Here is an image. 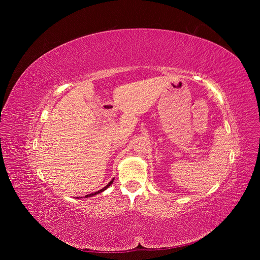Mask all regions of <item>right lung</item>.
<instances>
[{
  "label": "right lung",
  "instance_id": "add662e5",
  "mask_svg": "<svg viewBox=\"0 0 260 260\" xmlns=\"http://www.w3.org/2000/svg\"><path fill=\"white\" fill-rule=\"evenodd\" d=\"M113 180H114V179H113ZM113 180H112V181H110V182L108 183V185H107V186H105V187H104V188H102L101 190H99V191H96V192H93V193H90V194L86 196V198H88V197H93V196H95V194H98V193H101V192H103L104 190H106V189H107V188H108V187L110 186V185H111V184H112V183H113Z\"/></svg>",
  "mask_w": 260,
  "mask_h": 260
}]
</instances>
